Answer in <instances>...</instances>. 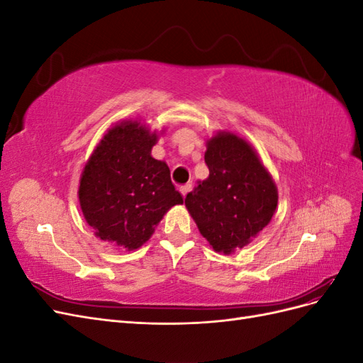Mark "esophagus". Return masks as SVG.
<instances>
[{
	"instance_id": "esophagus-1",
	"label": "esophagus",
	"mask_w": 363,
	"mask_h": 363,
	"mask_svg": "<svg viewBox=\"0 0 363 363\" xmlns=\"http://www.w3.org/2000/svg\"><path fill=\"white\" fill-rule=\"evenodd\" d=\"M191 189H192V184H191V183H188V184H183V186H180V192H182V195H183V196H186V195H188V194L191 192Z\"/></svg>"
}]
</instances>
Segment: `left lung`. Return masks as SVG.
Returning <instances> with one entry per match:
<instances>
[{"label": "left lung", "mask_w": 363, "mask_h": 363, "mask_svg": "<svg viewBox=\"0 0 363 363\" xmlns=\"http://www.w3.org/2000/svg\"><path fill=\"white\" fill-rule=\"evenodd\" d=\"M206 147L208 177L186 195L184 204L212 248L230 255L269 224L279 194L245 139L219 131Z\"/></svg>", "instance_id": "left-lung-1"}]
</instances>
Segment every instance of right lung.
I'll return each instance as SVG.
<instances>
[{
  "mask_svg": "<svg viewBox=\"0 0 363 363\" xmlns=\"http://www.w3.org/2000/svg\"><path fill=\"white\" fill-rule=\"evenodd\" d=\"M156 131L124 121L107 131L82 172L79 200L95 236L128 251L144 245L183 196L164 162L151 157Z\"/></svg>",
  "mask_w": 363,
  "mask_h": 363,
  "instance_id": "right-lung-1",
  "label": "right lung"
}]
</instances>
